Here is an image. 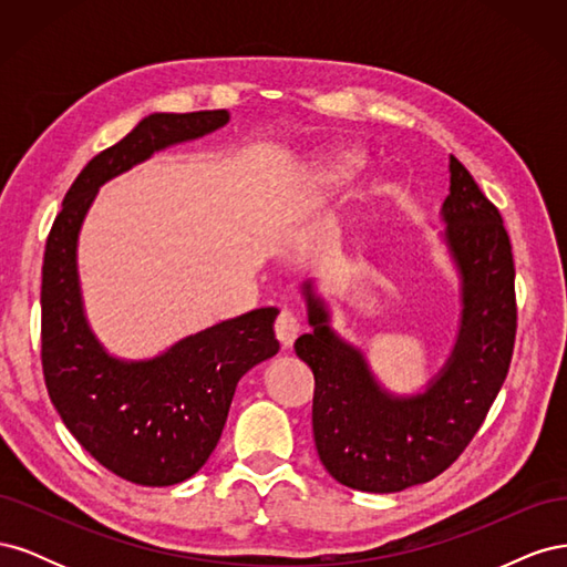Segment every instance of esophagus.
<instances>
[{
  "instance_id": "1",
  "label": "esophagus",
  "mask_w": 567,
  "mask_h": 567,
  "mask_svg": "<svg viewBox=\"0 0 567 567\" xmlns=\"http://www.w3.org/2000/svg\"><path fill=\"white\" fill-rule=\"evenodd\" d=\"M274 331H277V338L281 342L284 350H290L293 348L296 338L302 333V326L298 321V317L290 312V310H284L277 319V323H274Z\"/></svg>"
}]
</instances>
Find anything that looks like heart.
Segmentation results:
<instances>
[{
  "mask_svg": "<svg viewBox=\"0 0 567 567\" xmlns=\"http://www.w3.org/2000/svg\"><path fill=\"white\" fill-rule=\"evenodd\" d=\"M362 165H364L362 151H354V148L333 151L319 167V184L326 188H338L342 184H348L359 169H362Z\"/></svg>",
  "mask_w": 567,
  "mask_h": 567,
  "instance_id": "heart-1",
  "label": "heart"
}]
</instances>
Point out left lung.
<instances>
[{
    "instance_id": "obj_1",
    "label": "left lung",
    "mask_w": 567,
    "mask_h": 567,
    "mask_svg": "<svg viewBox=\"0 0 567 567\" xmlns=\"http://www.w3.org/2000/svg\"><path fill=\"white\" fill-rule=\"evenodd\" d=\"M440 221L461 312L447 359L416 392L385 388L364 350L333 329L317 281L300 286L310 333L296 340V354L315 373V444L323 468L359 492H402L447 471L508 373L516 340L511 241L499 210L454 156Z\"/></svg>"
}]
</instances>
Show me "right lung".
I'll return each instance as SVG.
<instances>
[{
  "label": "right lung",
  "instance_id": "obj_1",
  "mask_svg": "<svg viewBox=\"0 0 567 567\" xmlns=\"http://www.w3.org/2000/svg\"><path fill=\"white\" fill-rule=\"evenodd\" d=\"M229 111L151 113L68 188L42 267V369L68 431L111 473L146 487L196 475L215 452L238 381L279 352L277 307L186 336L146 359L111 354L84 312L78 244L99 188L153 153L200 140Z\"/></svg>",
  "mask_w": 567,
  "mask_h": 567
}]
</instances>
